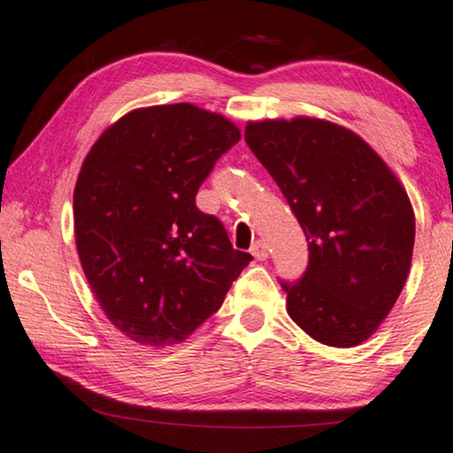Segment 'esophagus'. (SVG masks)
<instances>
[{
  "instance_id": "esophagus-1",
  "label": "esophagus",
  "mask_w": 453,
  "mask_h": 453,
  "mask_svg": "<svg viewBox=\"0 0 453 453\" xmlns=\"http://www.w3.org/2000/svg\"><path fill=\"white\" fill-rule=\"evenodd\" d=\"M251 256L259 259V262L268 259V247H265L264 241H256V243L251 245Z\"/></svg>"
}]
</instances>
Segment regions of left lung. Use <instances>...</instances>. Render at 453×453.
<instances>
[{"label":"left lung","instance_id":"obj_1","mask_svg":"<svg viewBox=\"0 0 453 453\" xmlns=\"http://www.w3.org/2000/svg\"><path fill=\"white\" fill-rule=\"evenodd\" d=\"M245 142L309 243L305 276L282 282L290 319L336 349L369 340L411 272L414 210L404 185L361 135L318 117L247 121Z\"/></svg>","mask_w":453,"mask_h":453}]
</instances>
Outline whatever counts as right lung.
<instances>
[{"instance_id": "1", "label": "right lung", "mask_w": 453, "mask_h": 453, "mask_svg": "<svg viewBox=\"0 0 453 453\" xmlns=\"http://www.w3.org/2000/svg\"><path fill=\"white\" fill-rule=\"evenodd\" d=\"M241 140L231 119L191 103L119 117L86 154L73 237L107 319L142 346H173L225 301L251 262L196 206L216 160Z\"/></svg>"}]
</instances>
